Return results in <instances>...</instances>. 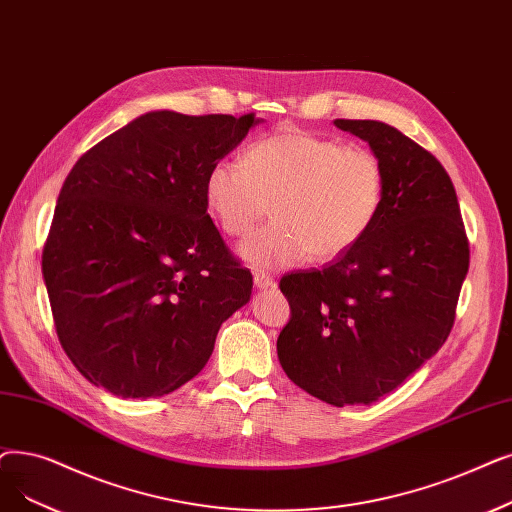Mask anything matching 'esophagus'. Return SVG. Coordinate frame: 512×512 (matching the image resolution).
I'll return each mask as SVG.
<instances>
[{"label": "esophagus", "instance_id": "1", "mask_svg": "<svg viewBox=\"0 0 512 512\" xmlns=\"http://www.w3.org/2000/svg\"><path fill=\"white\" fill-rule=\"evenodd\" d=\"M253 282H255L257 288H270V286L276 284V282H274V276L268 274V272H263V270H255Z\"/></svg>", "mask_w": 512, "mask_h": 512}]
</instances>
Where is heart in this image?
I'll return each mask as SVG.
<instances>
[{"label":"heart","mask_w":512,"mask_h":512,"mask_svg":"<svg viewBox=\"0 0 512 512\" xmlns=\"http://www.w3.org/2000/svg\"><path fill=\"white\" fill-rule=\"evenodd\" d=\"M385 188L374 150L303 129H278L244 161H215L205 175V201L228 236L249 234L274 209L272 224L240 244L253 265L345 255L379 217Z\"/></svg>","instance_id":"obj_1"}]
</instances>
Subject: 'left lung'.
I'll list each match as a JSON object with an SVG mask.
<instances>
[{
	"instance_id": "1",
	"label": "left lung",
	"mask_w": 512,
	"mask_h": 512,
	"mask_svg": "<svg viewBox=\"0 0 512 512\" xmlns=\"http://www.w3.org/2000/svg\"><path fill=\"white\" fill-rule=\"evenodd\" d=\"M383 161V209L351 251L284 274L291 320L278 360L297 387L337 408L372 404L446 343L469 272L454 184L429 150L381 121L335 119Z\"/></svg>"
}]
</instances>
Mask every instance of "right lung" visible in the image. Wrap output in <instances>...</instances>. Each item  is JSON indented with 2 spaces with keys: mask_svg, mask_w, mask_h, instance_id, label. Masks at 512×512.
Instances as JSON below:
<instances>
[{
  "mask_svg": "<svg viewBox=\"0 0 512 512\" xmlns=\"http://www.w3.org/2000/svg\"><path fill=\"white\" fill-rule=\"evenodd\" d=\"M255 123L146 113L66 175L41 270L58 341L90 383L133 399L175 391L251 299V272L207 213L205 175Z\"/></svg>",
  "mask_w": 512,
  "mask_h": 512,
  "instance_id": "1",
  "label": "right lung"
}]
</instances>
